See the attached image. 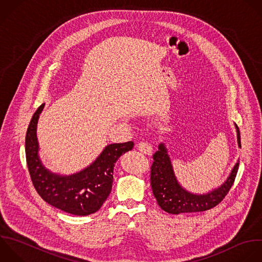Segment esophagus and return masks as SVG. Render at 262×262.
<instances>
[{
	"label": "esophagus",
	"instance_id": "1",
	"mask_svg": "<svg viewBox=\"0 0 262 262\" xmlns=\"http://www.w3.org/2000/svg\"><path fill=\"white\" fill-rule=\"evenodd\" d=\"M137 148L145 155H151V152H152V146L147 141L138 142Z\"/></svg>",
	"mask_w": 262,
	"mask_h": 262
}]
</instances>
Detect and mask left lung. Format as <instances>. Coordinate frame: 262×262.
I'll list each match as a JSON object with an SVG mask.
<instances>
[{
	"label": "left lung",
	"mask_w": 262,
	"mask_h": 262,
	"mask_svg": "<svg viewBox=\"0 0 262 262\" xmlns=\"http://www.w3.org/2000/svg\"><path fill=\"white\" fill-rule=\"evenodd\" d=\"M237 145L241 147V135L236 125ZM150 168V185L159 206L170 214L193 213L209 210L218 205L229 191L235 179L238 160L232 168L226 181L218 188L204 194H195L184 189L174 174L170 157L164 143L159 144V149L152 156Z\"/></svg>",
	"instance_id": "left-lung-1"
}]
</instances>
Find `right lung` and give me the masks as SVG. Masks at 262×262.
Returning a JSON list of instances; mask_svg holds the SVG:
<instances>
[{
  "mask_svg": "<svg viewBox=\"0 0 262 262\" xmlns=\"http://www.w3.org/2000/svg\"><path fill=\"white\" fill-rule=\"evenodd\" d=\"M44 106L45 103L41 104L34 114L26 136V157L33 184L40 196L57 209L79 216L95 213L111 193L116 162L134 143L108 144L90 166L78 173L66 176L52 173L39 157L37 125Z\"/></svg>",
  "mask_w": 262,
  "mask_h": 262,
  "instance_id": "add662e5",
  "label": "right lung"
}]
</instances>
